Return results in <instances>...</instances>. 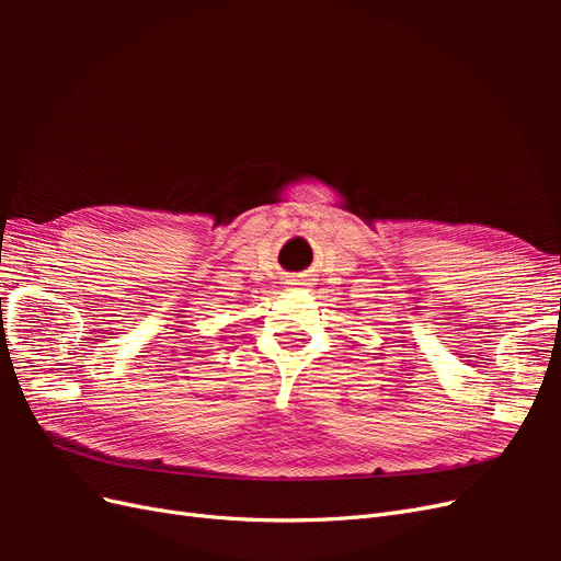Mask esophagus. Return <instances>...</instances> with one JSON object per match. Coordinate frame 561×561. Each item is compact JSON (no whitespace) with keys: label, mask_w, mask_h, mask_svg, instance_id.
<instances>
[{"label":"esophagus","mask_w":561,"mask_h":561,"mask_svg":"<svg viewBox=\"0 0 561 561\" xmlns=\"http://www.w3.org/2000/svg\"><path fill=\"white\" fill-rule=\"evenodd\" d=\"M297 285H301L299 278H290V280H287V287H297Z\"/></svg>","instance_id":"1"}]
</instances>
